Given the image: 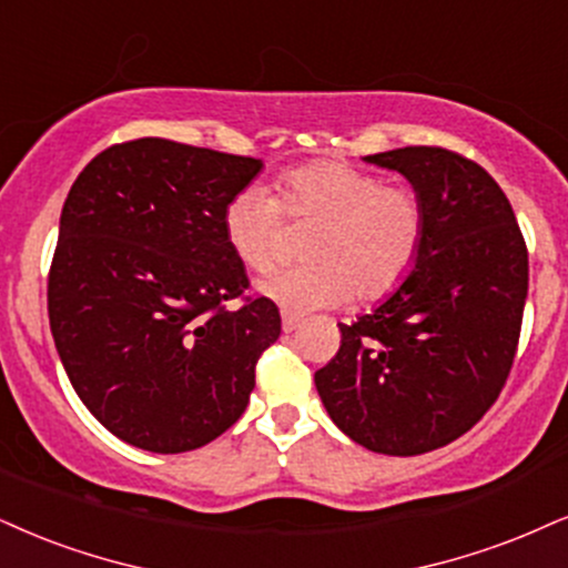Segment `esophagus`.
<instances>
[{
	"label": "esophagus",
	"instance_id": "1",
	"mask_svg": "<svg viewBox=\"0 0 568 568\" xmlns=\"http://www.w3.org/2000/svg\"><path fill=\"white\" fill-rule=\"evenodd\" d=\"M282 326H284L286 334H292V332H297L300 326H303V318L292 316V313H282Z\"/></svg>",
	"mask_w": 568,
	"mask_h": 568
}]
</instances>
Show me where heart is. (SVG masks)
I'll return each mask as SVG.
<instances>
[{"instance_id": "obj_1", "label": "heart", "mask_w": 568, "mask_h": 568, "mask_svg": "<svg viewBox=\"0 0 568 568\" xmlns=\"http://www.w3.org/2000/svg\"><path fill=\"white\" fill-rule=\"evenodd\" d=\"M282 213L313 223L303 244L307 263L268 273L255 290L292 316L334 307L353 292L361 300L389 295L422 250L424 207L416 194L342 160L286 168L276 179V197L257 184L231 194L221 215L223 236L250 271L271 265Z\"/></svg>"}]
</instances>
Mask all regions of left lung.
I'll list each match as a JSON object with an SVG mask.
<instances>
[{
	"mask_svg": "<svg viewBox=\"0 0 568 568\" xmlns=\"http://www.w3.org/2000/svg\"><path fill=\"white\" fill-rule=\"evenodd\" d=\"M363 160L410 181L424 240L403 284L339 324V353L316 371V389L353 443L422 455L458 439L498 400L519 345L527 244L503 189L474 160L443 146Z\"/></svg>",
	"mask_w": 568,
	"mask_h": 568,
	"instance_id": "1",
	"label": "left lung"
}]
</instances>
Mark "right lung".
Masks as SVG:
<instances>
[{
	"mask_svg": "<svg viewBox=\"0 0 568 568\" xmlns=\"http://www.w3.org/2000/svg\"><path fill=\"white\" fill-rule=\"evenodd\" d=\"M263 160L144 136L100 152L70 186L49 268L54 347L104 429L186 453L236 424L255 363L282 334L223 236L229 197Z\"/></svg>",
	"mask_w": 568,
	"mask_h": 568,
	"instance_id": "add662e5",
	"label": "right lung"
}]
</instances>
